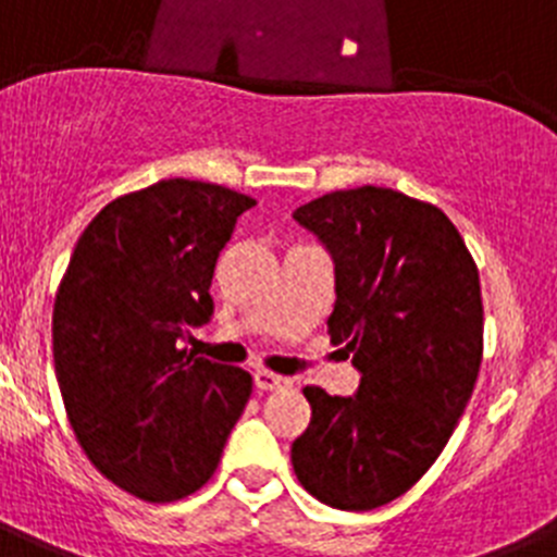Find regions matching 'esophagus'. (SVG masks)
<instances>
[{
    "label": "esophagus",
    "mask_w": 557,
    "mask_h": 557,
    "mask_svg": "<svg viewBox=\"0 0 557 557\" xmlns=\"http://www.w3.org/2000/svg\"><path fill=\"white\" fill-rule=\"evenodd\" d=\"M253 382L259 391H282V387H289V379L278 376V373H270V371H256Z\"/></svg>",
    "instance_id": "1"
}]
</instances>
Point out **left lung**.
Returning <instances> with one entry per match:
<instances>
[{
  "instance_id": "1",
  "label": "left lung",
  "mask_w": 557,
  "mask_h": 557,
  "mask_svg": "<svg viewBox=\"0 0 557 557\" xmlns=\"http://www.w3.org/2000/svg\"><path fill=\"white\" fill-rule=\"evenodd\" d=\"M293 218L332 253L329 334L362 373L354 396L304 387L312 421L293 469L329 508L373 510L430 471L469 405L480 273L444 211L385 186L329 191Z\"/></svg>"
}]
</instances>
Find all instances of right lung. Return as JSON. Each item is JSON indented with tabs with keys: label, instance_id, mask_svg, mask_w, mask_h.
<instances>
[{
	"label": "right lung",
	"instance_id": "right-lung-1",
	"mask_svg": "<svg viewBox=\"0 0 557 557\" xmlns=\"http://www.w3.org/2000/svg\"><path fill=\"white\" fill-rule=\"evenodd\" d=\"M253 198L170 178L111 200L75 245L52 309L69 424L97 469L145 502L195 494L218 469L253 379L186 351Z\"/></svg>",
	"mask_w": 557,
	"mask_h": 557
}]
</instances>
